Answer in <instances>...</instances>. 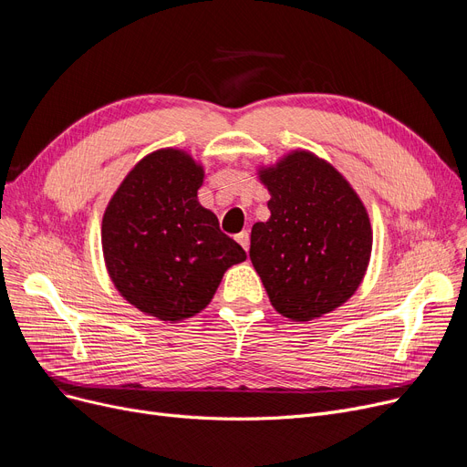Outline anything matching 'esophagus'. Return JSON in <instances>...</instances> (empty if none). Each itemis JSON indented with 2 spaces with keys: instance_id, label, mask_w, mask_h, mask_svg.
<instances>
[{
  "instance_id": "esophagus-1",
  "label": "esophagus",
  "mask_w": 467,
  "mask_h": 467,
  "mask_svg": "<svg viewBox=\"0 0 467 467\" xmlns=\"http://www.w3.org/2000/svg\"><path fill=\"white\" fill-rule=\"evenodd\" d=\"M236 242L240 244V246L248 252V248H250V234H248V231H242V233H238L236 234Z\"/></svg>"
}]
</instances>
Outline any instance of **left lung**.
<instances>
[{
    "instance_id": "1",
    "label": "left lung",
    "mask_w": 467,
    "mask_h": 467,
    "mask_svg": "<svg viewBox=\"0 0 467 467\" xmlns=\"http://www.w3.org/2000/svg\"><path fill=\"white\" fill-rule=\"evenodd\" d=\"M271 201L252 229L250 259L275 310L310 322L345 305L369 266L373 229L340 171L306 150L257 168Z\"/></svg>"
}]
</instances>
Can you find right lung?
Masks as SVG:
<instances>
[{"label": "right lung", "instance_id": "obj_1", "mask_svg": "<svg viewBox=\"0 0 467 467\" xmlns=\"http://www.w3.org/2000/svg\"><path fill=\"white\" fill-rule=\"evenodd\" d=\"M204 166L178 147L145 155L120 182L102 219V252L119 296L176 324L204 310L246 252L199 202Z\"/></svg>", "mask_w": 467, "mask_h": 467}]
</instances>
